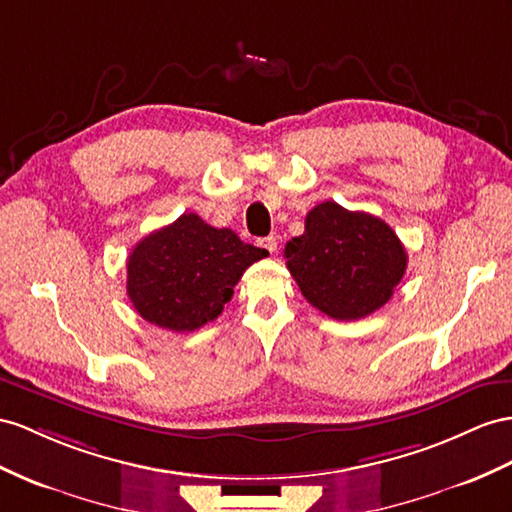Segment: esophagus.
I'll use <instances>...</instances> for the list:
<instances>
[{"label": "esophagus", "mask_w": 512, "mask_h": 512, "mask_svg": "<svg viewBox=\"0 0 512 512\" xmlns=\"http://www.w3.org/2000/svg\"><path fill=\"white\" fill-rule=\"evenodd\" d=\"M277 238H274V235H268V238H261L259 240V246L261 248H266V251L272 255V253H277Z\"/></svg>", "instance_id": "obj_1"}]
</instances>
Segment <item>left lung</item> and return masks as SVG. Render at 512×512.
Wrapping results in <instances>:
<instances>
[{
    "label": "left lung",
    "instance_id": "1",
    "mask_svg": "<svg viewBox=\"0 0 512 512\" xmlns=\"http://www.w3.org/2000/svg\"><path fill=\"white\" fill-rule=\"evenodd\" d=\"M285 259L313 307L333 320H359L393 296L409 257L385 220L326 201L285 244Z\"/></svg>",
    "mask_w": 512,
    "mask_h": 512
}]
</instances>
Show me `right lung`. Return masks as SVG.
<instances>
[{"instance_id":"add662e5","label":"right lung","mask_w":512,"mask_h":512,"mask_svg":"<svg viewBox=\"0 0 512 512\" xmlns=\"http://www.w3.org/2000/svg\"><path fill=\"white\" fill-rule=\"evenodd\" d=\"M266 255V248L244 244L231 229L181 214L129 253L127 296L147 322L190 333L220 316L244 270Z\"/></svg>"}]
</instances>
